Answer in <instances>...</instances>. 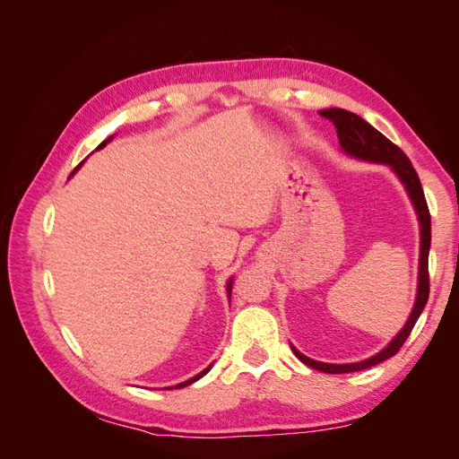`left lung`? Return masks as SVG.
Instances as JSON below:
<instances>
[{
    "mask_svg": "<svg viewBox=\"0 0 459 459\" xmlns=\"http://www.w3.org/2000/svg\"><path fill=\"white\" fill-rule=\"evenodd\" d=\"M319 115L333 122V126L337 128L339 142L342 149L349 152L352 157L371 160V162H385L391 166V169L396 172V176L402 179V184L406 186L408 195L411 197V203L418 211L420 216V226H421V255H420V285H418V299H415V307L410 314V319L406 322L404 329H402L398 335L393 339V342L383 349L379 354H375L364 362L358 364H324V362H316V359H310L307 356H302L297 349L293 352L300 359L302 364H307L317 371L324 373H351V371H359V369H368L371 366H377L385 359L394 356L402 344L406 342L410 337V333L418 322V317L421 316L427 299H429V248H430V214H429V206L425 201V193L420 182V176L415 172L411 166L410 159L406 157V152L402 151L398 145H394L391 140L375 130L371 124H368L362 117H358L351 110L344 108H325L319 110Z\"/></svg>",
    "mask_w": 459,
    "mask_h": 459,
    "instance_id": "left-lung-1",
    "label": "left lung"
}]
</instances>
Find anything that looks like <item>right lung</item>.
<instances>
[{
	"instance_id": "1",
	"label": "right lung",
	"mask_w": 459,
	"mask_h": 459,
	"mask_svg": "<svg viewBox=\"0 0 459 459\" xmlns=\"http://www.w3.org/2000/svg\"><path fill=\"white\" fill-rule=\"evenodd\" d=\"M107 142H110V137H108V140H105V142H103V143H101L100 147H97V149H103V147L107 145ZM230 289H231V281L228 283V290H230ZM208 369H211V368H206V369H203V371H201L199 375H195V377H191V379H189V381H186V383H179V385H176L174 388H182V386H187V385H191V383H195L197 379H201V377H203V375H206V371H208ZM169 388H170V386H169Z\"/></svg>"
}]
</instances>
